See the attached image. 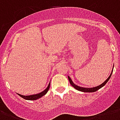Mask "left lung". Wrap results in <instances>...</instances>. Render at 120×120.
I'll use <instances>...</instances> for the list:
<instances>
[{"label":"left lung","instance_id":"1","mask_svg":"<svg viewBox=\"0 0 120 120\" xmlns=\"http://www.w3.org/2000/svg\"><path fill=\"white\" fill-rule=\"evenodd\" d=\"M112 73H113V70H112V73H111L110 75L109 76V77H108V79H106V80H105L103 83H101V85H100L97 86H95V87H93V88H84V87L79 86L78 85H76L75 84L73 83V82H72V80H71V79L70 78L69 76H68V80H69L70 83V85H71L73 87L75 88L76 90H79V91H83V92H90V93L91 92V93H92V92H95V91L98 90L99 89H100L101 88H102L103 86L105 85V84L108 82V80H110V77H111V76H112Z\"/></svg>","mask_w":120,"mask_h":120}]
</instances>
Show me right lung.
I'll return each mask as SVG.
<instances>
[{
    "mask_svg": "<svg viewBox=\"0 0 120 120\" xmlns=\"http://www.w3.org/2000/svg\"><path fill=\"white\" fill-rule=\"evenodd\" d=\"M50 83L49 84V85H48V86H47V88H46L45 90H43V91H41L40 93L35 94V95H31L25 96V95H20V94H19V93H18V95H19L20 97H21L22 98H23V99L27 100H36L37 99L40 98L42 97L43 96H44V95L47 93V91H49V88H50Z\"/></svg>",
    "mask_w": 120,
    "mask_h": 120,
    "instance_id": "right-lung-1",
    "label": "right lung"
}]
</instances>
